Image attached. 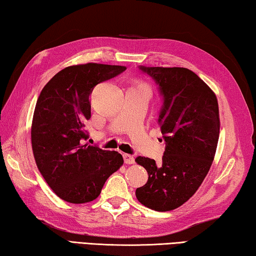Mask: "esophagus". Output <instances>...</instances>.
I'll use <instances>...</instances> for the list:
<instances>
[{"mask_svg": "<svg viewBox=\"0 0 256 256\" xmlns=\"http://www.w3.org/2000/svg\"><path fill=\"white\" fill-rule=\"evenodd\" d=\"M124 160L126 164H134L135 163V158L130 154H124Z\"/></svg>", "mask_w": 256, "mask_h": 256, "instance_id": "1", "label": "esophagus"}]
</instances>
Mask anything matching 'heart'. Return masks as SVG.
I'll list each match as a JSON object with an SVG mask.
<instances>
[{
    "instance_id": "heart-1",
    "label": "heart",
    "mask_w": 256,
    "mask_h": 256,
    "mask_svg": "<svg viewBox=\"0 0 256 256\" xmlns=\"http://www.w3.org/2000/svg\"><path fill=\"white\" fill-rule=\"evenodd\" d=\"M142 85H146V84H142Z\"/></svg>"
}]
</instances>
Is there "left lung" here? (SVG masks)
Masks as SVG:
<instances>
[{"mask_svg": "<svg viewBox=\"0 0 256 256\" xmlns=\"http://www.w3.org/2000/svg\"><path fill=\"white\" fill-rule=\"evenodd\" d=\"M163 96L160 112L165 152L162 163L138 156L148 181L136 196L145 207L170 212L186 202L207 176L216 154L219 109L216 94L194 72L184 67H145Z\"/></svg>", "mask_w": 256, "mask_h": 256, "instance_id": "left-lung-1", "label": "left lung"}]
</instances>
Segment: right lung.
<instances>
[{
    "mask_svg": "<svg viewBox=\"0 0 256 256\" xmlns=\"http://www.w3.org/2000/svg\"><path fill=\"white\" fill-rule=\"evenodd\" d=\"M124 70L96 62L68 66L40 92L31 126L34 160L47 184L67 202L96 199L106 178L124 164L118 152L86 142L85 124L91 118L93 88Z\"/></svg>",
    "mask_w": 256,
    "mask_h": 256,
    "instance_id": "1",
    "label": "right lung"
}]
</instances>
